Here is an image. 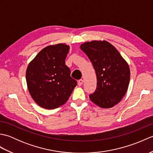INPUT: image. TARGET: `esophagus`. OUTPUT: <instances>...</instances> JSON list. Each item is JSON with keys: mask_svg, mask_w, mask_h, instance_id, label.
Here are the masks:
<instances>
[{"mask_svg": "<svg viewBox=\"0 0 153 153\" xmlns=\"http://www.w3.org/2000/svg\"><path fill=\"white\" fill-rule=\"evenodd\" d=\"M83 79H79L78 82H77V84H78V85L79 86H81V85H83Z\"/></svg>", "mask_w": 153, "mask_h": 153, "instance_id": "esophagus-1", "label": "esophagus"}]
</instances>
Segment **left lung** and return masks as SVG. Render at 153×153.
Returning <instances> with one entry per match:
<instances>
[{
  "mask_svg": "<svg viewBox=\"0 0 153 153\" xmlns=\"http://www.w3.org/2000/svg\"><path fill=\"white\" fill-rule=\"evenodd\" d=\"M80 48L89 58L97 75V89L89 98L104 108L118 104L128 90L130 70L118 50L106 41L86 42Z\"/></svg>",
  "mask_w": 153,
  "mask_h": 153,
  "instance_id": "left-lung-1",
  "label": "left lung"
}]
</instances>
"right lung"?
Returning a JSON list of instances; mask_svg holds the SVG:
<instances>
[{
    "label": "right lung",
    "mask_w": 153,
    "mask_h": 153,
    "mask_svg": "<svg viewBox=\"0 0 153 153\" xmlns=\"http://www.w3.org/2000/svg\"><path fill=\"white\" fill-rule=\"evenodd\" d=\"M69 49L65 44L50 45L28 65L25 76L29 92L42 108L54 109L63 105L77 85L65 64Z\"/></svg>",
    "instance_id": "1"
}]
</instances>
